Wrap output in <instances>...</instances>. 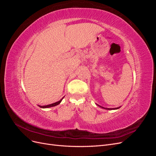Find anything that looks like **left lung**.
I'll return each mask as SVG.
<instances>
[{"mask_svg":"<svg viewBox=\"0 0 156 156\" xmlns=\"http://www.w3.org/2000/svg\"><path fill=\"white\" fill-rule=\"evenodd\" d=\"M100 107H101V106H100ZM102 108H103V107H102ZM120 108V107H117V108H106V109H108V110H112V109H117V108Z\"/></svg>","mask_w":156,"mask_h":156,"instance_id":"obj_1","label":"left lung"}]
</instances>
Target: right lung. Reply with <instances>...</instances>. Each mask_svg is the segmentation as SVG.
<instances>
[{
	"instance_id": "obj_1",
	"label": "right lung",
	"mask_w": 156,
	"mask_h": 156,
	"mask_svg": "<svg viewBox=\"0 0 156 156\" xmlns=\"http://www.w3.org/2000/svg\"><path fill=\"white\" fill-rule=\"evenodd\" d=\"M63 98H62V99H63ZM62 100H60V101H57V102H56V103H52V104H50V105H44V106H40V105H39V107H41V108H49V107H54V106H56V105H58L59 103L61 102V101H62Z\"/></svg>"
}]
</instances>
